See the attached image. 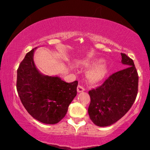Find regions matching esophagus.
Wrapping results in <instances>:
<instances>
[{"mask_svg": "<svg viewBox=\"0 0 150 150\" xmlns=\"http://www.w3.org/2000/svg\"><path fill=\"white\" fill-rule=\"evenodd\" d=\"M84 91H85V89H84V88L82 87V86L78 85V87H77V91L79 92V93H80V92H83Z\"/></svg>", "mask_w": 150, "mask_h": 150, "instance_id": "esophagus-1", "label": "esophagus"}]
</instances>
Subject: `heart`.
I'll return each instance as SVG.
<instances>
[{
	"mask_svg": "<svg viewBox=\"0 0 150 150\" xmlns=\"http://www.w3.org/2000/svg\"><path fill=\"white\" fill-rule=\"evenodd\" d=\"M98 63V61H93L91 63H87V65H95ZM106 73V66L104 64H101L96 67L92 70L89 71V78L93 82H98L101 81L104 77Z\"/></svg>",
	"mask_w": 150,
	"mask_h": 150,
	"instance_id": "obj_1",
	"label": "heart"
}]
</instances>
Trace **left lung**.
Wrapping results in <instances>:
<instances>
[{"mask_svg":"<svg viewBox=\"0 0 150 150\" xmlns=\"http://www.w3.org/2000/svg\"><path fill=\"white\" fill-rule=\"evenodd\" d=\"M126 68L112 74L101 85L89 91V117L96 126L113 124L130 109L138 93L139 76L134 61L121 53Z\"/></svg>","mask_w":150,"mask_h":150,"instance_id":"obj_1","label":"left lung"}]
</instances>
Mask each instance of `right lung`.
I'll use <instances>...</instances> for the list:
<instances>
[{
	"label": "right lung",
	"instance_id": "1",
	"mask_svg": "<svg viewBox=\"0 0 150 150\" xmlns=\"http://www.w3.org/2000/svg\"><path fill=\"white\" fill-rule=\"evenodd\" d=\"M35 49L26 53L18 67L17 91L33 117L44 124H54L65 116L76 96L78 81L68 83L57 76L41 74L34 64Z\"/></svg>",
	"mask_w": 150,
	"mask_h": 150
}]
</instances>
